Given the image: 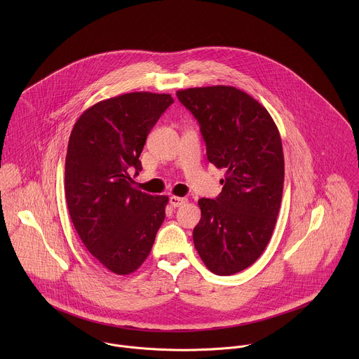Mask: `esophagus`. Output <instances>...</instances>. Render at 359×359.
Returning <instances> with one entry per match:
<instances>
[{"mask_svg": "<svg viewBox=\"0 0 359 359\" xmlns=\"http://www.w3.org/2000/svg\"><path fill=\"white\" fill-rule=\"evenodd\" d=\"M187 203L185 198H180V196H171L170 198V205L172 207H181L182 205Z\"/></svg>", "mask_w": 359, "mask_h": 359, "instance_id": "esophagus-1", "label": "esophagus"}]
</instances>
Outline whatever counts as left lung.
<instances>
[{
  "label": "left lung",
  "mask_w": 359,
  "mask_h": 359,
  "mask_svg": "<svg viewBox=\"0 0 359 359\" xmlns=\"http://www.w3.org/2000/svg\"><path fill=\"white\" fill-rule=\"evenodd\" d=\"M177 97L198 120L207 158L225 170L222 192L201 199L195 248L215 275H233L265 250L280 208L285 160L268 110L231 86L196 87Z\"/></svg>",
  "instance_id": "8db88e82"
}]
</instances>
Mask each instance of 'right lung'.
Instances as JSON below:
<instances>
[{
	"label": "right lung",
	"instance_id": "right-lung-1",
	"mask_svg": "<svg viewBox=\"0 0 359 359\" xmlns=\"http://www.w3.org/2000/svg\"><path fill=\"white\" fill-rule=\"evenodd\" d=\"M172 102L170 94H123L88 107L72 130L65 163L69 214L87 250L113 273L142 265L164 221L168 198L134 188L128 172L142 170L147 137Z\"/></svg>",
	"mask_w": 359,
	"mask_h": 359
}]
</instances>
